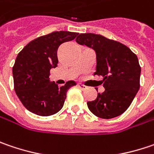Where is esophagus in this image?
<instances>
[{"instance_id": "1", "label": "esophagus", "mask_w": 154, "mask_h": 154, "mask_svg": "<svg viewBox=\"0 0 154 154\" xmlns=\"http://www.w3.org/2000/svg\"><path fill=\"white\" fill-rule=\"evenodd\" d=\"M78 87H79L81 89H82V90H84V89L87 88V87H86L85 85H83V84H78Z\"/></svg>"}]
</instances>
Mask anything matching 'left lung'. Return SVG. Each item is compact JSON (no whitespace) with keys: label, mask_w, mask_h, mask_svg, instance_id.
Instances as JSON below:
<instances>
[{"label":"left lung","mask_w":154,"mask_h":154,"mask_svg":"<svg viewBox=\"0 0 154 154\" xmlns=\"http://www.w3.org/2000/svg\"><path fill=\"white\" fill-rule=\"evenodd\" d=\"M76 42L96 53V72L103 76L105 91L88 102L89 110L101 119L122 114L140 89V66L134 53L124 44L95 34H81Z\"/></svg>","instance_id":"obj_1"}]
</instances>
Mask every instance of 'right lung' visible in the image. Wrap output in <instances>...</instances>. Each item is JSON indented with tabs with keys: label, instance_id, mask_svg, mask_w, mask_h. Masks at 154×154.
<instances>
[{
	"label": "right lung",
	"instance_id": "add662e5",
	"mask_svg": "<svg viewBox=\"0 0 154 154\" xmlns=\"http://www.w3.org/2000/svg\"><path fill=\"white\" fill-rule=\"evenodd\" d=\"M77 35L74 32H53L30 42L18 54L13 66L14 86L28 111L49 116L62 108L67 90L76 82L69 81L58 87L54 81H50V69L57 66L60 45L73 41Z\"/></svg>",
	"mask_w": 154,
	"mask_h": 154
}]
</instances>
